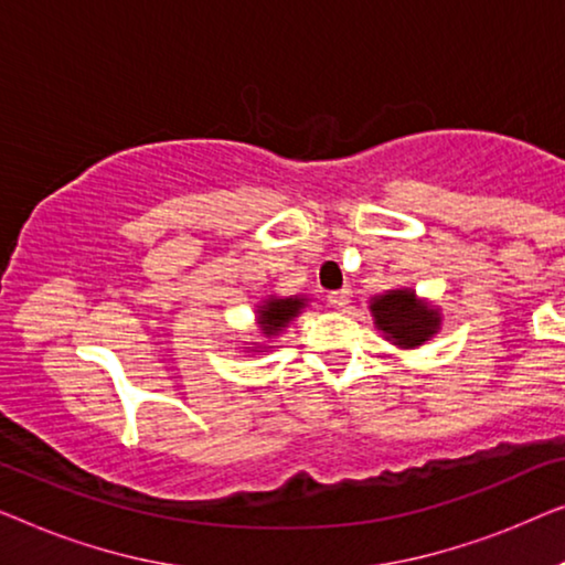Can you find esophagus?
<instances>
[{"label":"esophagus","instance_id":"1","mask_svg":"<svg viewBox=\"0 0 565 565\" xmlns=\"http://www.w3.org/2000/svg\"><path fill=\"white\" fill-rule=\"evenodd\" d=\"M351 297H353V291L345 286V289L330 291V294H328V301H330V305L335 307V309H345L348 305H351Z\"/></svg>","mask_w":565,"mask_h":565}]
</instances>
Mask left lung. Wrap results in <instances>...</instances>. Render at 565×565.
Wrapping results in <instances>:
<instances>
[{
	"instance_id": "1",
	"label": "left lung",
	"mask_w": 565,
	"mask_h": 565,
	"mask_svg": "<svg viewBox=\"0 0 565 565\" xmlns=\"http://www.w3.org/2000/svg\"><path fill=\"white\" fill-rule=\"evenodd\" d=\"M371 312L379 330H384L396 345L404 348L423 345L440 324L438 312L417 301L412 291H388L373 299Z\"/></svg>"
}]
</instances>
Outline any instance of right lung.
Segmentation results:
<instances>
[{
  "label": "right lung",
  "mask_w": 565,
  "mask_h": 565,
  "mask_svg": "<svg viewBox=\"0 0 565 565\" xmlns=\"http://www.w3.org/2000/svg\"><path fill=\"white\" fill-rule=\"evenodd\" d=\"M305 307V299H271L258 309V324L264 328L266 335H276L291 317L299 315V309Z\"/></svg>",
  "instance_id": "add662e5"
}]
</instances>
